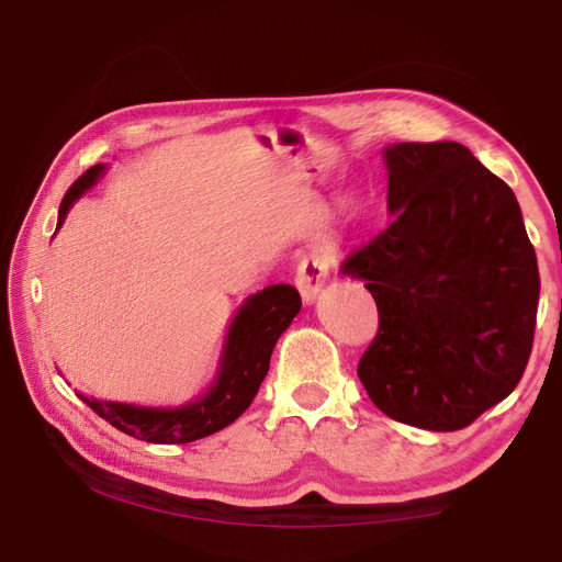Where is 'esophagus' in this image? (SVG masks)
Here are the masks:
<instances>
[{
    "label": "esophagus",
    "instance_id": "esophagus-1",
    "mask_svg": "<svg viewBox=\"0 0 562 562\" xmlns=\"http://www.w3.org/2000/svg\"><path fill=\"white\" fill-rule=\"evenodd\" d=\"M330 258L324 254H306L300 266H296V274H294V282L296 288H300L304 302H314L316 294L324 288V282L330 272Z\"/></svg>",
    "mask_w": 562,
    "mask_h": 562
}]
</instances>
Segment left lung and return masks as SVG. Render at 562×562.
Returning <instances> with one entry per match:
<instances>
[{
  "instance_id": "obj_1",
  "label": "left lung",
  "mask_w": 562,
  "mask_h": 562,
  "mask_svg": "<svg viewBox=\"0 0 562 562\" xmlns=\"http://www.w3.org/2000/svg\"><path fill=\"white\" fill-rule=\"evenodd\" d=\"M384 159L393 222L340 266L379 308L357 376L393 420L453 432L519 384L539 266L512 188L459 142H401Z\"/></svg>"
}]
</instances>
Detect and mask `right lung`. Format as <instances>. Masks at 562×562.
I'll use <instances>...</instances> for the list:
<instances>
[{"mask_svg":"<svg viewBox=\"0 0 562 562\" xmlns=\"http://www.w3.org/2000/svg\"><path fill=\"white\" fill-rule=\"evenodd\" d=\"M101 173L103 164H97L71 183L59 202L57 229L75 200L87 193ZM300 308L302 296L292 284H272V288L248 296L226 333L217 379L205 396L181 405V408H142V405L89 398L81 393L79 398L115 429L135 439L151 441V445H186V441L220 432L256 398L262 379L268 374L274 342L288 330Z\"/></svg>","mask_w":562,"mask_h":562,"instance_id":"obj_1","label":"right lung"}]
</instances>
